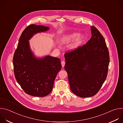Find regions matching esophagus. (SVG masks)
<instances>
[{
    "mask_svg": "<svg viewBox=\"0 0 123 123\" xmlns=\"http://www.w3.org/2000/svg\"><path fill=\"white\" fill-rule=\"evenodd\" d=\"M65 62L64 61H61V65L62 67H64L65 66Z\"/></svg>",
    "mask_w": 123,
    "mask_h": 123,
    "instance_id": "34e87169",
    "label": "esophagus"
}]
</instances>
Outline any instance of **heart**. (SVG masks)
<instances>
[{
    "label": "heart",
    "instance_id": "b5f03b06",
    "mask_svg": "<svg viewBox=\"0 0 123 123\" xmlns=\"http://www.w3.org/2000/svg\"><path fill=\"white\" fill-rule=\"evenodd\" d=\"M84 38L83 34H79L78 32H73L63 36L60 39V42L63 44H68L74 41L70 48L72 49H74L81 45Z\"/></svg>",
    "mask_w": 123,
    "mask_h": 123
}]
</instances>
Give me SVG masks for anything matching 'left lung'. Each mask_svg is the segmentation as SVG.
<instances>
[{"instance_id": "left-lung-1", "label": "left lung", "mask_w": 123, "mask_h": 123, "mask_svg": "<svg viewBox=\"0 0 123 123\" xmlns=\"http://www.w3.org/2000/svg\"><path fill=\"white\" fill-rule=\"evenodd\" d=\"M87 42L65 54V69L72 92L83 98L95 95L106 79L110 63L105 40L94 26Z\"/></svg>"}]
</instances>
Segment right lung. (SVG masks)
<instances>
[{
  "label": "right lung",
  "mask_w": 123,
  "mask_h": 123,
  "mask_svg": "<svg viewBox=\"0 0 123 123\" xmlns=\"http://www.w3.org/2000/svg\"><path fill=\"white\" fill-rule=\"evenodd\" d=\"M49 30L42 25L28 26L21 35L13 57L17 82L26 93L33 96L44 97L51 92L62 67L59 58L47 55L38 58L31 50L29 40L33 35Z\"/></svg>",
  "instance_id": "right-lung-1"
}]
</instances>
